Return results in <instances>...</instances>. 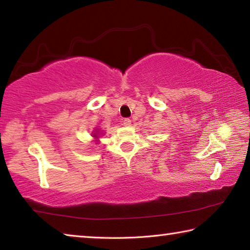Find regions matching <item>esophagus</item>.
Instances as JSON below:
<instances>
[{
    "mask_svg": "<svg viewBox=\"0 0 250 250\" xmlns=\"http://www.w3.org/2000/svg\"><path fill=\"white\" fill-rule=\"evenodd\" d=\"M130 125H131V120L129 119V118H126V119H125V120H124V125L129 126Z\"/></svg>",
    "mask_w": 250,
    "mask_h": 250,
    "instance_id": "obj_1",
    "label": "esophagus"
}]
</instances>
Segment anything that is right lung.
Here are the masks:
<instances>
[{"mask_svg": "<svg viewBox=\"0 0 250 250\" xmlns=\"http://www.w3.org/2000/svg\"><path fill=\"white\" fill-rule=\"evenodd\" d=\"M94 137H96V134H95V135H94Z\"/></svg>", "mask_w": 250, "mask_h": 250, "instance_id": "right-lung-1", "label": "right lung"}]
</instances>
